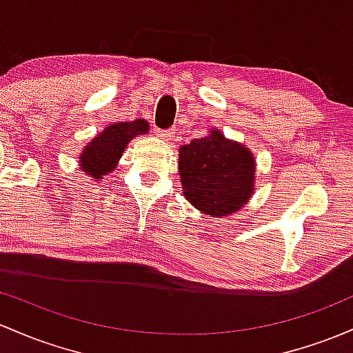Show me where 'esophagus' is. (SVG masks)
<instances>
[{"label":"esophagus","instance_id":"esophagus-1","mask_svg":"<svg viewBox=\"0 0 353 353\" xmlns=\"http://www.w3.org/2000/svg\"><path fill=\"white\" fill-rule=\"evenodd\" d=\"M156 135H157V137L164 139V141H169V139L172 137V135H174V129H168V130L156 129Z\"/></svg>","mask_w":353,"mask_h":353}]
</instances>
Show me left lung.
Listing matches in <instances>:
<instances>
[{
  "instance_id": "obj_1",
  "label": "left lung",
  "mask_w": 353,
  "mask_h": 353,
  "mask_svg": "<svg viewBox=\"0 0 353 353\" xmlns=\"http://www.w3.org/2000/svg\"><path fill=\"white\" fill-rule=\"evenodd\" d=\"M254 157L239 142L212 129L179 149V176L185 199L209 216H230L254 191Z\"/></svg>"
}]
</instances>
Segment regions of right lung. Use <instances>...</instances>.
<instances>
[{
	"label": "right lung",
	"mask_w": 353,
	"mask_h": 353,
	"mask_svg": "<svg viewBox=\"0 0 353 353\" xmlns=\"http://www.w3.org/2000/svg\"><path fill=\"white\" fill-rule=\"evenodd\" d=\"M147 130L149 123L144 119L112 123L85 145L80 156V169L97 181L102 179L115 169L127 144L137 135L147 134Z\"/></svg>",
	"instance_id": "right-lung-1"
}]
</instances>
